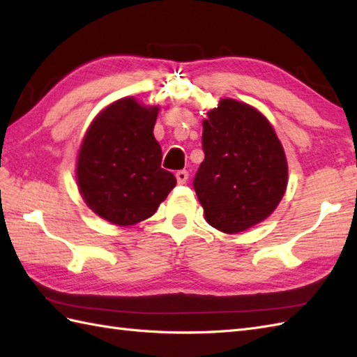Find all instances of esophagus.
<instances>
[{
  "mask_svg": "<svg viewBox=\"0 0 357 357\" xmlns=\"http://www.w3.org/2000/svg\"><path fill=\"white\" fill-rule=\"evenodd\" d=\"M174 176H176L178 184H185L187 179H188V172L187 170H178Z\"/></svg>",
  "mask_w": 357,
  "mask_h": 357,
  "instance_id": "34e87169",
  "label": "esophagus"
}]
</instances>
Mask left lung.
<instances>
[{"label": "left lung", "mask_w": 357, "mask_h": 357, "mask_svg": "<svg viewBox=\"0 0 357 357\" xmlns=\"http://www.w3.org/2000/svg\"><path fill=\"white\" fill-rule=\"evenodd\" d=\"M207 116L195 192L211 227L244 231L268 218L285 193L282 144L268 119L245 102L224 98Z\"/></svg>", "instance_id": "8db88e82"}]
</instances>
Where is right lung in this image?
Masks as SVG:
<instances>
[{
	"mask_svg": "<svg viewBox=\"0 0 357 357\" xmlns=\"http://www.w3.org/2000/svg\"><path fill=\"white\" fill-rule=\"evenodd\" d=\"M158 110L123 98L93 119L82 139L79 193L112 224L126 227L150 218L176 185L173 173L161 167L162 151L153 136Z\"/></svg>",
	"mask_w": 357,
	"mask_h": 357,
	"instance_id": "1",
	"label": "right lung"
}]
</instances>
